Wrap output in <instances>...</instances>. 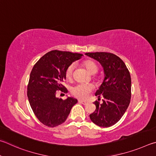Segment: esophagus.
I'll return each instance as SVG.
<instances>
[{
  "mask_svg": "<svg viewBox=\"0 0 156 156\" xmlns=\"http://www.w3.org/2000/svg\"><path fill=\"white\" fill-rule=\"evenodd\" d=\"M78 102L81 103V104H83V105H86L87 103H88V102L86 101H82V100H79Z\"/></svg>",
  "mask_w": 156,
  "mask_h": 156,
  "instance_id": "1",
  "label": "esophagus"
}]
</instances>
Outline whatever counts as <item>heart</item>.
I'll use <instances>...</instances> for the list:
<instances>
[{
  "label": "heart",
  "instance_id": "1",
  "mask_svg": "<svg viewBox=\"0 0 156 156\" xmlns=\"http://www.w3.org/2000/svg\"><path fill=\"white\" fill-rule=\"evenodd\" d=\"M83 66L91 75L96 74L98 71V66L94 61L90 59L86 60L83 62ZM75 68L74 64H71L68 66L66 70V77L68 80H70L73 77V74ZM94 87L92 84H78L74 86L71 90V93L74 97L81 99H86L88 97L89 94L93 90Z\"/></svg>",
  "mask_w": 156,
  "mask_h": 156
}]
</instances>
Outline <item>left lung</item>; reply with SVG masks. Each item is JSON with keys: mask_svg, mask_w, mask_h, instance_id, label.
<instances>
[{"mask_svg": "<svg viewBox=\"0 0 156 156\" xmlns=\"http://www.w3.org/2000/svg\"><path fill=\"white\" fill-rule=\"evenodd\" d=\"M86 55L99 62L103 68L105 77L95 95L103 102L96 101V110L90 115L91 121L99 127H108L116 124L129 105L132 81L129 70L116 55L106 52L86 53Z\"/></svg>", "mask_w": 156, "mask_h": 156, "instance_id": "1", "label": "left lung"}]
</instances>
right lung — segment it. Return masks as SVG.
Segmentation results:
<instances>
[{
  "label": "right lung",
  "instance_id": "obj_1",
  "mask_svg": "<svg viewBox=\"0 0 156 156\" xmlns=\"http://www.w3.org/2000/svg\"><path fill=\"white\" fill-rule=\"evenodd\" d=\"M82 54L54 50L46 53L36 62L30 74L27 97L37 119L46 126L54 127L62 124L69 115L77 100L68 97L63 100L56 97L59 90L66 93L62 85L66 70Z\"/></svg>",
  "mask_w": 156,
  "mask_h": 156
}]
</instances>
